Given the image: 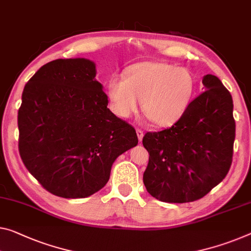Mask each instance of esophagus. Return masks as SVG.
I'll return each instance as SVG.
<instances>
[{
    "label": "esophagus",
    "instance_id": "1",
    "mask_svg": "<svg viewBox=\"0 0 251 251\" xmlns=\"http://www.w3.org/2000/svg\"><path fill=\"white\" fill-rule=\"evenodd\" d=\"M136 132H137V136H138V139L139 141L142 140V137H144V131H142L141 129H136Z\"/></svg>",
    "mask_w": 251,
    "mask_h": 251
}]
</instances>
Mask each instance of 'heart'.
I'll list each match as a JSON object with an SVG mask.
<instances>
[{"label": "heart", "instance_id": "1", "mask_svg": "<svg viewBox=\"0 0 251 251\" xmlns=\"http://www.w3.org/2000/svg\"><path fill=\"white\" fill-rule=\"evenodd\" d=\"M195 92V78L186 68L160 61L131 65L122 77L107 83L110 107L117 117L129 119L139 109L156 126H167L186 112Z\"/></svg>", "mask_w": 251, "mask_h": 251}]
</instances>
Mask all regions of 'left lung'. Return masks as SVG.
<instances>
[{"label":"left lung","mask_w":251,"mask_h":251,"mask_svg":"<svg viewBox=\"0 0 251 251\" xmlns=\"http://www.w3.org/2000/svg\"><path fill=\"white\" fill-rule=\"evenodd\" d=\"M203 93L171 128L147 132L144 173L147 192L161 202L186 203L205 196L228 174L236 122L230 92L217 76L203 77Z\"/></svg>","instance_id":"1"}]
</instances>
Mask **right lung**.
<instances>
[{
  "instance_id": "1",
  "label": "right lung",
  "mask_w": 251,
  "mask_h": 251,
  "mask_svg": "<svg viewBox=\"0 0 251 251\" xmlns=\"http://www.w3.org/2000/svg\"><path fill=\"white\" fill-rule=\"evenodd\" d=\"M93 61L56 59L25 84L19 152L49 193L82 199L105 186L114 160L138 144L136 130L107 109Z\"/></svg>"
}]
</instances>
